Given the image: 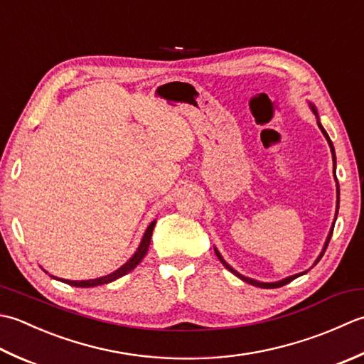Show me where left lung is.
Listing matches in <instances>:
<instances>
[{"instance_id":"left-lung-1","label":"left lung","mask_w":364,"mask_h":364,"mask_svg":"<svg viewBox=\"0 0 364 364\" xmlns=\"http://www.w3.org/2000/svg\"><path fill=\"white\" fill-rule=\"evenodd\" d=\"M308 103H309V108L313 109V113H314V114H316V117H317V125H318V129H321V132L323 133V136H325V139H327V143H328V146H330V151H331V155H333V174H335V181H336V215H335V220H333V225H331V228H330V232H328V235H327V240H325V243H323V248H322V251H321V255H318V256H317V259L314 261V265H316L318 261H321L322 256H323V253H325V250H327V247H328V242H330V239H331V234H333V228H335V223H336L338 209H339V185H338V179H336V155H335V147H333V143H331V139H330V136H328V133L325 132V129L322 127L321 119H318V113H317L316 107H314L313 103H311V102H308ZM215 255H217V257L220 259V262L223 264L229 272L234 273V275H235L237 278H240L242 281H245V283H248V284H251V286L262 287V289H275V287H281V286H284V284H287V283H291L292 279L299 278V277H301V275H305V273H308V272H309V270H305V272H301V273H296V275H292V277H287V278H284V279L275 281V283H262V281H257V279H253V278L243 277L242 273H239V272H237L235 269H232V267L229 265V264L225 261L223 256L220 255V251H218L217 248H215ZM314 265H313V267H314Z\"/></svg>"}]
</instances>
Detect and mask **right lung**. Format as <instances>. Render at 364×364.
Instances as JSON below:
<instances>
[{
  "mask_svg": "<svg viewBox=\"0 0 364 364\" xmlns=\"http://www.w3.org/2000/svg\"><path fill=\"white\" fill-rule=\"evenodd\" d=\"M155 223H157V220H154L152 223L147 226L146 232L143 235V239H141L139 242V247L136 248L135 253H133V256L129 259L127 262H125L124 265H121L119 269L114 270L113 273H109V275H105V277H100V278H94V279H83V281H70V279H63V278H56L53 275H50L51 278H55L58 281H61V283H65V284H70V286H75V287H95V286H102V284H108L111 283V281H114L117 278H121L124 275H127L129 272H132L135 267L143 261V257L146 256L147 250H149V245H151V237H152V231L155 228ZM48 273V272H46Z\"/></svg>",
  "mask_w": 364,
  "mask_h": 364,
  "instance_id": "1",
  "label": "right lung"
}]
</instances>
